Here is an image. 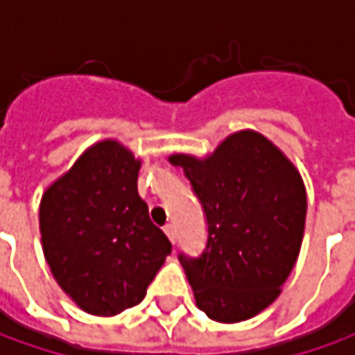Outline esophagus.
I'll list each match as a JSON object with an SVG mask.
<instances>
[{
  "instance_id": "esophagus-1",
  "label": "esophagus",
  "mask_w": 355,
  "mask_h": 355,
  "mask_svg": "<svg viewBox=\"0 0 355 355\" xmlns=\"http://www.w3.org/2000/svg\"><path fill=\"white\" fill-rule=\"evenodd\" d=\"M164 231H166V235L170 237V241L175 245V241H178V233H175V227L171 225V223H168V225L164 227Z\"/></svg>"
}]
</instances>
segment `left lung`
Returning <instances> with one entry per match:
<instances>
[{
    "instance_id": "1",
    "label": "left lung",
    "mask_w": 355,
    "mask_h": 355,
    "mask_svg": "<svg viewBox=\"0 0 355 355\" xmlns=\"http://www.w3.org/2000/svg\"><path fill=\"white\" fill-rule=\"evenodd\" d=\"M201 203L207 241L180 261L198 306L217 322H241L280 294L302 245L306 191L300 173L257 132L229 136L207 159L171 156Z\"/></svg>"
}]
</instances>
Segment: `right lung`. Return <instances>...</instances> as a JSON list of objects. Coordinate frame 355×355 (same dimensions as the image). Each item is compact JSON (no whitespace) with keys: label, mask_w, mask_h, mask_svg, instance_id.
Returning a JSON list of instances; mask_svg holds the SVG:
<instances>
[{"label":"right lung","mask_w":355,"mask_h":355,"mask_svg":"<svg viewBox=\"0 0 355 355\" xmlns=\"http://www.w3.org/2000/svg\"><path fill=\"white\" fill-rule=\"evenodd\" d=\"M140 162L106 140L87 150L41 199L43 252L59 286L89 314L142 302L171 252L138 196Z\"/></svg>","instance_id":"right-lung-1"}]
</instances>
